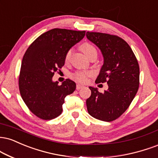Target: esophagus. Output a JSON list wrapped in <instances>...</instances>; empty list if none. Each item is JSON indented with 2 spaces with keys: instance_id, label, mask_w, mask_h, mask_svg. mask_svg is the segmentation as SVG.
Wrapping results in <instances>:
<instances>
[{
  "instance_id": "1",
  "label": "esophagus",
  "mask_w": 158,
  "mask_h": 158,
  "mask_svg": "<svg viewBox=\"0 0 158 158\" xmlns=\"http://www.w3.org/2000/svg\"><path fill=\"white\" fill-rule=\"evenodd\" d=\"M83 87H84V86H83V85H81L78 84V85H77V90H80V89L82 88Z\"/></svg>"
}]
</instances>
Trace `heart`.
I'll return each mask as SVG.
<instances>
[{
    "instance_id": "1",
    "label": "heart",
    "mask_w": 158,
    "mask_h": 158,
    "mask_svg": "<svg viewBox=\"0 0 158 158\" xmlns=\"http://www.w3.org/2000/svg\"><path fill=\"white\" fill-rule=\"evenodd\" d=\"M80 49L84 54L86 55L87 56L90 57V55L93 54H97V51L95 47L90 43H84L80 45ZM72 54V50L70 49L67 51L65 56H64V61L66 62H68L70 60ZM92 76V73L90 71H77L75 73H72L71 75V77L73 80L78 82L81 83H85L86 82L88 79V78Z\"/></svg>"
}]
</instances>
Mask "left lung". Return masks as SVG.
I'll return each mask as SVG.
<instances>
[{"label": "left lung", "instance_id": "left-lung-1", "mask_svg": "<svg viewBox=\"0 0 158 158\" xmlns=\"http://www.w3.org/2000/svg\"><path fill=\"white\" fill-rule=\"evenodd\" d=\"M86 36L99 48L104 56L96 82L108 84V90L104 93L89 87L91 95L86 101L87 111L98 120L113 121L130 107L138 92L139 64L128 43L118 36L89 31Z\"/></svg>", "mask_w": 158, "mask_h": 158}]
</instances>
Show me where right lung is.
Segmentation results:
<instances>
[{
	"label": "right lung",
	"mask_w": 158,
	"mask_h": 158,
	"mask_svg": "<svg viewBox=\"0 0 158 158\" xmlns=\"http://www.w3.org/2000/svg\"><path fill=\"white\" fill-rule=\"evenodd\" d=\"M85 35V31L53 28L39 36L25 53L19 90L25 104L39 118L51 120L59 116L64 98L76 90V83L71 79L59 85L52 77L64 64L67 51Z\"/></svg>",
	"instance_id": "add662e5"
}]
</instances>
